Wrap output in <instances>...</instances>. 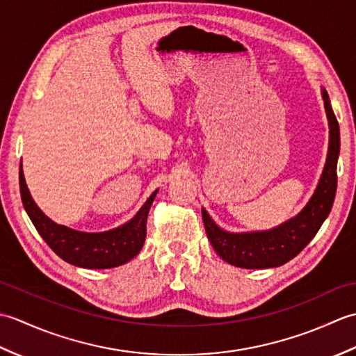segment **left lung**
<instances>
[{"label":"left lung","mask_w":356,"mask_h":356,"mask_svg":"<svg viewBox=\"0 0 356 356\" xmlns=\"http://www.w3.org/2000/svg\"><path fill=\"white\" fill-rule=\"evenodd\" d=\"M324 107H326L330 139L326 166H324L320 184L301 213L278 228L266 232L229 234L211 220L205 209H202L203 225L207 236L216 252L225 261L237 268L266 269L282 266L292 260L307 246L329 216L337 194V161L339 154V125L335 113L330 107L329 95L323 90Z\"/></svg>","instance_id":"1"}]
</instances>
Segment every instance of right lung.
<instances>
[{
	"label": "right lung",
	"mask_w": 356,
	"mask_h": 356,
	"mask_svg": "<svg viewBox=\"0 0 356 356\" xmlns=\"http://www.w3.org/2000/svg\"><path fill=\"white\" fill-rule=\"evenodd\" d=\"M19 191L30 220L51 251L67 263L87 269L116 268L139 254L147 237V218L151 203L157 193L149 195L145 205L128 223L107 232L88 234L56 225L44 216L27 190L22 170H19Z\"/></svg>",
	"instance_id": "add662e5"
}]
</instances>
